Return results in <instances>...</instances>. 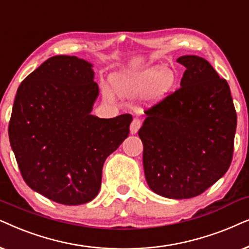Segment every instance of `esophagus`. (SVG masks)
<instances>
[{"label":"esophagus","instance_id":"34e87169","mask_svg":"<svg viewBox=\"0 0 249 249\" xmlns=\"http://www.w3.org/2000/svg\"><path fill=\"white\" fill-rule=\"evenodd\" d=\"M140 127H141V121H140V119H138V118H134L133 121H132L131 126H130L131 134L137 133V132L140 130Z\"/></svg>","mask_w":249,"mask_h":249}]
</instances>
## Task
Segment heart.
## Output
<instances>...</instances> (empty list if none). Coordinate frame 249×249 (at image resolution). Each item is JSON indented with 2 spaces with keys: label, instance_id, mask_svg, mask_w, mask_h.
<instances>
[{
  "label": "heart",
  "instance_id": "b5f03b06",
  "mask_svg": "<svg viewBox=\"0 0 249 249\" xmlns=\"http://www.w3.org/2000/svg\"><path fill=\"white\" fill-rule=\"evenodd\" d=\"M175 82V72L167 67L125 71L111 77L112 90L118 97L139 98L147 95V100L152 105L164 100L173 90Z\"/></svg>",
  "mask_w": 249,
  "mask_h": 249
}]
</instances>
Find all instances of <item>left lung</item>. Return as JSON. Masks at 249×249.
<instances>
[{
	"mask_svg": "<svg viewBox=\"0 0 249 249\" xmlns=\"http://www.w3.org/2000/svg\"><path fill=\"white\" fill-rule=\"evenodd\" d=\"M181 88L145 111L139 130L149 188L171 199L196 197L232 160L237 114L228 82L198 55L178 58Z\"/></svg>",
	"mask_w": 249,
	"mask_h": 249,
	"instance_id": "1",
	"label": "left lung"
}]
</instances>
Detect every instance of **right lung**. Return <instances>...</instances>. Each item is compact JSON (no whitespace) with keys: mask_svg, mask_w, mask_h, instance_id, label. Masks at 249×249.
<instances>
[{"mask_svg":"<svg viewBox=\"0 0 249 249\" xmlns=\"http://www.w3.org/2000/svg\"><path fill=\"white\" fill-rule=\"evenodd\" d=\"M93 65L74 55L49 58L17 91L10 144L26 183L64 205L94 199L105 160L128 137L132 116L91 115L99 95Z\"/></svg>","mask_w":249,"mask_h":249,"instance_id":"right-lung-1","label":"right lung"}]
</instances>
